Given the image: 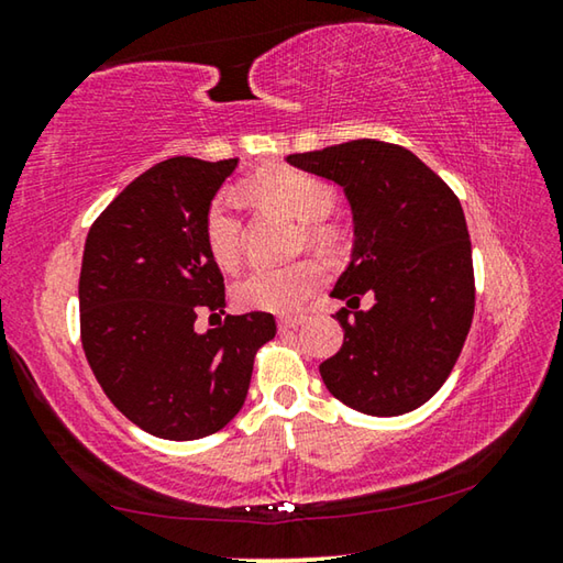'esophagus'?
I'll return each instance as SVG.
<instances>
[{"label":"esophagus","mask_w":563,"mask_h":563,"mask_svg":"<svg viewBox=\"0 0 563 563\" xmlns=\"http://www.w3.org/2000/svg\"><path fill=\"white\" fill-rule=\"evenodd\" d=\"M305 318L302 316H285L278 320V328L280 330H295L298 325H302Z\"/></svg>","instance_id":"esophagus-1"}]
</instances>
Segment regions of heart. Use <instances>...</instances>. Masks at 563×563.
Instances as JSON below:
<instances>
[{
  "label": "heart",
  "instance_id": "1",
  "mask_svg": "<svg viewBox=\"0 0 563 563\" xmlns=\"http://www.w3.org/2000/svg\"><path fill=\"white\" fill-rule=\"evenodd\" d=\"M245 190L261 201L278 206L302 223H312L310 233L322 243H330L335 231L322 221L335 208V190L325 180L305 174L300 168L273 166L247 178ZM203 238L211 258L221 268H235L243 251V223L235 213V203L228 194H218L206 208ZM322 268L312 261L290 265H253L233 285L238 305L265 312H292L320 288Z\"/></svg>",
  "mask_w": 563,
  "mask_h": 563
}]
</instances>
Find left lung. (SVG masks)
Segmentation results:
<instances>
[{"label": "left lung", "instance_id": "obj_1", "mask_svg": "<svg viewBox=\"0 0 563 563\" xmlns=\"http://www.w3.org/2000/svg\"><path fill=\"white\" fill-rule=\"evenodd\" d=\"M288 164L335 180L352 211V253L332 288L345 340L322 383L357 412L395 417L450 377L474 316L472 243L460 198L412 151L357 139ZM376 298L358 310V295Z\"/></svg>", "mask_w": 563, "mask_h": 563}]
</instances>
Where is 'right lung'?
<instances>
[{
	"mask_svg": "<svg viewBox=\"0 0 563 563\" xmlns=\"http://www.w3.org/2000/svg\"><path fill=\"white\" fill-rule=\"evenodd\" d=\"M235 166L161 161L113 198L84 245L81 345L93 377L123 417L161 440L223 430L245 402L255 352L275 338L271 312L192 328L201 311L225 314L203 216Z\"/></svg>",
	"mask_w": 563,
	"mask_h": 563,
	"instance_id": "add662e5",
	"label": "right lung"
}]
</instances>
